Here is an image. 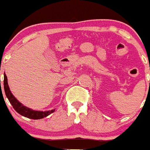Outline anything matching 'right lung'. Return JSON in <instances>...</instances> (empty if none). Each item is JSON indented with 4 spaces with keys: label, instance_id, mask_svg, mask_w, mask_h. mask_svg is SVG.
Instances as JSON below:
<instances>
[{
    "label": "right lung",
    "instance_id": "right-lung-1",
    "mask_svg": "<svg viewBox=\"0 0 150 150\" xmlns=\"http://www.w3.org/2000/svg\"><path fill=\"white\" fill-rule=\"evenodd\" d=\"M4 91L6 94V98H8L10 104H12L13 107L14 108L16 111L18 113H19L22 116L27 117L28 119H32V120H40V119H43V118L48 116L49 115L55 111V109L52 110L48 111H38V110H33L30 109L28 107L24 106L20 102L18 101L15 97L13 96V94L10 91L9 86L7 83V77H6V74H4Z\"/></svg>",
    "mask_w": 150,
    "mask_h": 150
}]
</instances>
